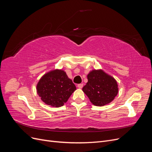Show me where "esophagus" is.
I'll return each instance as SVG.
<instances>
[{
  "instance_id": "esophagus-1",
  "label": "esophagus",
  "mask_w": 152,
  "mask_h": 152,
  "mask_svg": "<svg viewBox=\"0 0 152 152\" xmlns=\"http://www.w3.org/2000/svg\"><path fill=\"white\" fill-rule=\"evenodd\" d=\"M77 87H78V88L82 89V87H83V84H78V85H77Z\"/></svg>"
}]
</instances>
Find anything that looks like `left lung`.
<instances>
[{
  "mask_svg": "<svg viewBox=\"0 0 152 152\" xmlns=\"http://www.w3.org/2000/svg\"><path fill=\"white\" fill-rule=\"evenodd\" d=\"M87 80L82 91L95 106L102 107L110 103L118 94L117 81L102 70H92L87 75Z\"/></svg>",
  "mask_w": 152,
  "mask_h": 152,
  "instance_id": "left-lung-1",
  "label": "left lung"
}]
</instances>
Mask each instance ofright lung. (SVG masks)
<instances>
[{"label":"right lung","instance_id":"right-lung-1","mask_svg":"<svg viewBox=\"0 0 152 152\" xmlns=\"http://www.w3.org/2000/svg\"><path fill=\"white\" fill-rule=\"evenodd\" d=\"M75 89L72 80L61 70L45 73L37 85V92L42 102L53 107L63 106Z\"/></svg>","mask_w":152,"mask_h":152}]
</instances>
